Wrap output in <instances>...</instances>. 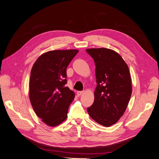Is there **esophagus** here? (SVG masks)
<instances>
[{
    "label": "esophagus",
    "mask_w": 159,
    "mask_h": 159,
    "mask_svg": "<svg viewBox=\"0 0 159 159\" xmlns=\"http://www.w3.org/2000/svg\"><path fill=\"white\" fill-rule=\"evenodd\" d=\"M83 93H84L83 91H78V92H77V95H78V96H80V95H81V94H82Z\"/></svg>",
    "instance_id": "obj_1"
}]
</instances>
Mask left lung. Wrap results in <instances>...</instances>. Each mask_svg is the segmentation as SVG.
<instances>
[{
	"instance_id": "obj_1",
	"label": "left lung",
	"mask_w": 159,
	"mask_h": 159,
	"mask_svg": "<svg viewBox=\"0 0 159 159\" xmlns=\"http://www.w3.org/2000/svg\"><path fill=\"white\" fill-rule=\"evenodd\" d=\"M86 52L95 64L97 87L94 102L87 110L95 122L105 127L116 123L125 111L132 93L128 66L114 50L90 48Z\"/></svg>"
}]
</instances>
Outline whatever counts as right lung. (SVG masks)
Segmentation results:
<instances>
[{"label":"right lung","instance_id":"obj_1","mask_svg":"<svg viewBox=\"0 0 159 159\" xmlns=\"http://www.w3.org/2000/svg\"><path fill=\"white\" fill-rule=\"evenodd\" d=\"M78 50H52L42 54L30 72L29 98L37 116L55 127L66 119L73 91L66 87V69Z\"/></svg>","mask_w":159,"mask_h":159}]
</instances>
